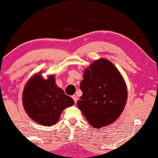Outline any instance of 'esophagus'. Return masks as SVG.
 <instances>
[{"instance_id":"1","label":"esophagus","mask_w":158,"mask_h":158,"mask_svg":"<svg viewBox=\"0 0 158 158\" xmlns=\"http://www.w3.org/2000/svg\"><path fill=\"white\" fill-rule=\"evenodd\" d=\"M72 98H73V99H74V102H75V103H77V99H78V98H77V96H76V95L72 96Z\"/></svg>"}]
</instances>
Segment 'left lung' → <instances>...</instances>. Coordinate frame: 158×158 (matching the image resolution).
<instances>
[{"instance_id":"1","label":"left lung","mask_w":158,"mask_h":158,"mask_svg":"<svg viewBox=\"0 0 158 158\" xmlns=\"http://www.w3.org/2000/svg\"><path fill=\"white\" fill-rule=\"evenodd\" d=\"M77 106L94 128L114 123L123 112L128 89L121 73L109 60L100 58L84 69Z\"/></svg>"}]
</instances>
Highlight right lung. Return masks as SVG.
Wrapping results in <instances>:
<instances>
[{"instance_id":"obj_1","label":"right lung","mask_w":158,"mask_h":158,"mask_svg":"<svg viewBox=\"0 0 158 158\" xmlns=\"http://www.w3.org/2000/svg\"><path fill=\"white\" fill-rule=\"evenodd\" d=\"M22 100L30 118L45 126L55 125L63 110L74 104V100L56 85L55 75H49L44 79L40 72L26 82Z\"/></svg>"}]
</instances>
